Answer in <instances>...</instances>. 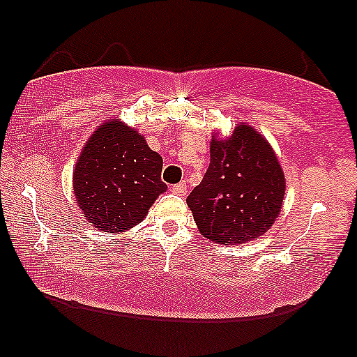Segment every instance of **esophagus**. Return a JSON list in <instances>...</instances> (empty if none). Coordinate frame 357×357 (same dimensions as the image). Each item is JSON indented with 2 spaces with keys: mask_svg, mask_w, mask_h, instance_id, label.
I'll list each match as a JSON object with an SVG mask.
<instances>
[{
  "mask_svg": "<svg viewBox=\"0 0 357 357\" xmlns=\"http://www.w3.org/2000/svg\"><path fill=\"white\" fill-rule=\"evenodd\" d=\"M170 190H172V193L180 195V197H183V195L187 193V183H185V182L175 183V185H172V187H170Z\"/></svg>",
  "mask_w": 357,
  "mask_h": 357,
  "instance_id": "esophagus-1",
  "label": "esophagus"
}]
</instances>
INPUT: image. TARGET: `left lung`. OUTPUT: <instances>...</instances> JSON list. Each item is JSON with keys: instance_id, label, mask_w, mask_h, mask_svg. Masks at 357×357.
I'll return each instance as SVG.
<instances>
[{"instance_id": "8db88e82", "label": "left lung", "mask_w": 357, "mask_h": 357, "mask_svg": "<svg viewBox=\"0 0 357 357\" xmlns=\"http://www.w3.org/2000/svg\"><path fill=\"white\" fill-rule=\"evenodd\" d=\"M209 153L206 174L187 198L199 232L224 245L263 236L276 221L286 192L271 146L241 123L227 139L213 136Z\"/></svg>"}]
</instances>
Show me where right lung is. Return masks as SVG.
<instances>
[{"label":"right lung","instance_id":"1","mask_svg":"<svg viewBox=\"0 0 357 357\" xmlns=\"http://www.w3.org/2000/svg\"><path fill=\"white\" fill-rule=\"evenodd\" d=\"M162 158L135 128L119 120L102 123L77 159L73 185L76 202L92 226L125 232L143 221L155 198L167 190Z\"/></svg>","mask_w":357,"mask_h":357}]
</instances>
